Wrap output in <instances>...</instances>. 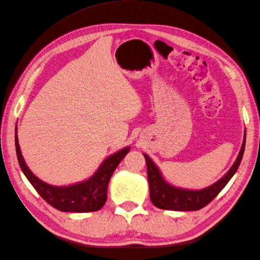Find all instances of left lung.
Listing matches in <instances>:
<instances>
[{
	"label": "left lung",
	"mask_w": 260,
	"mask_h": 260,
	"mask_svg": "<svg viewBox=\"0 0 260 260\" xmlns=\"http://www.w3.org/2000/svg\"><path fill=\"white\" fill-rule=\"evenodd\" d=\"M245 140L246 130L244 132V140L241 151L237 157V160L232 165V167L217 182L211 184L210 186L202 188V190H187V188H181L169 184L164 179L160 170L153 162V160L146 154H143L147 166L149 199H151L152 203L156 207L160 209L177 211L199 210L208 205L222 191V188L229 182L235 172H237L242 161L244 149H245Z\"/></svg>",
	"instance_id": "1"
}]
</instances>
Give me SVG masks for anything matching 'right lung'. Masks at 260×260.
Here are the masks:
<instances>
[{"label": "right lung", "instance_id": "add662e5", "mask_svg": "<svg viewBox=\"0 0 260 260\" xmlns=\"http://www.w3.org/2000/svg\"><path fill=\"white\" fill-rule=\"evenodd\" d=\"M15 146L19 166L29 182L45 202L64 212H90L103 207L107 200V187L113 172L130 151V147L127 146L108 156L95 174L88 180L67 186H55L43 182L28 168L20 152L17 125L15 129Z\"/></svg>", "mask_w": 260, "mask_h": 260}]
</instances>
